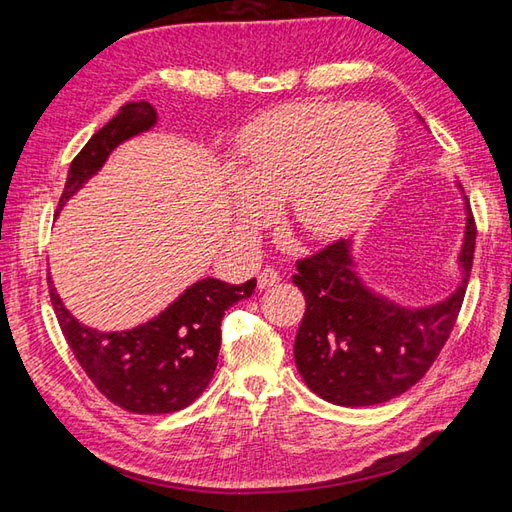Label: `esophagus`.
Here are the masks:
<instances>
[{"label":"esophagus","mask_w":512,"mask_h":512,"mask_svg":"<svg viewBox=\"0 0 512 512\" xmlns=\"http://www.w3.org/2000/svg\"><path fill=\"white\" fill-rule=\"evenodd\" d=\"M279 273L275 268H264L262 273H259V277H257V288L259 290H264V288H270V286H275V284H279Z\"/></svg>","instance_id":"1"}]
</instances>
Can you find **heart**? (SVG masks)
<instances>
[{"instance_id":"obj_1","label":"heart","mask_w":512,"mask_h":512,"mask_svg":"<svg viewBox=\"0 0 512 512\" xmlns=\"http://www.w3.org/2000/svg\"><path fill=\"white\" fill-rule=\"evenodd\" d=\"M398 151L383 107L290 103L255 118L237 143L239 171H226L235 228L250 237L286 200L290 224L325 242L365 220Z\"/></svg>"}]
</instances>
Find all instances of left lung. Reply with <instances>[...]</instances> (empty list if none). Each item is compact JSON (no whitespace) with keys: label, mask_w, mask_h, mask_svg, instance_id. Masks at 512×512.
<instances>
[{"label":"left lung","mask_w":512,"mask_h":512,"mask_svg":"<svg viewBox=\"0 0 512 512\" xmlns=\"http://www.w3.org/2000/svg\"><path fill=\"white\" fill-rule=\"evenodd\" d=\"M418 121H424L418 114ZM462 193V187L458 184ZM464 202L458 284L440 301L405 306L358 273L354 237L297 264L292 284L306 295L295 363L306 385L332 405L369 407L416 385L447 343L469 284L475 224Z\"/></svg>","instance_id":"1"}]
</instances>
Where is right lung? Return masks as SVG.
I'll return each instance as SVG.
<instances>
[{
  "instance_id": "obj_1",
  "label": "right lung",
  "mask_w": 512,
  "mask_h": 512,
  "mask_svg": "<svg viewBox=\"0 0 512 512\" xmlns=\"http://www.w3.org/2000/svg\"><path fill=\"white\" fill-rule=\"evenodd\" d=\"M156 123L158 114L149 103H125L72 160L57 215L103 169L118 145ZM48 286L65 341L96 389L125 411L171 413L189 407L209 385L220 354L224 312L253 295L257 281L231 286L213 277L198 279L156 317L114 332L76 319L57 295L50 273Z\"/></svg>"
}]
</instances>
